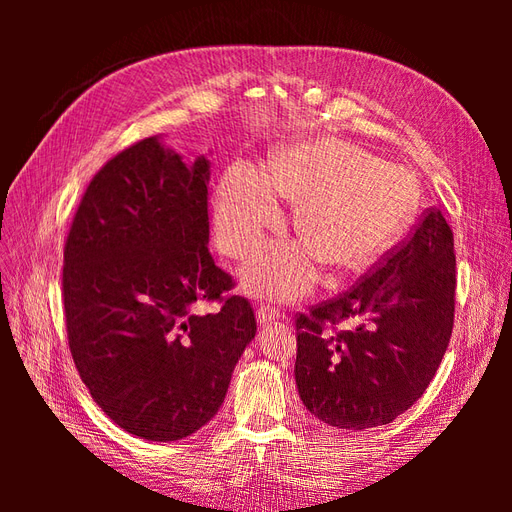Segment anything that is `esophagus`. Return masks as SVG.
<instances>
[{"label": "esophagus", "instance_id": "obj_1", "mask_svg": "<svg viewBox=\"0 0 512 512\" xmlns=\"http://www.w3.org/2000/svg\"><path fill=\"white\" fill-rule=\"evenodd\" d=\"M256 314H258L260 324H269V322H275L277 318H280V312H277L273 305H265V303H260Z\"/></svg>", "mask_w": 512, "mask_h": 512}]
</instances>
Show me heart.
Wrapping results in <instances>:
<instances>
[{"mask_svg": "<svg viewBox=\"0 0 512 512\" xmlns=\"http://www.w3.org/2000/svg\"><path fill=\"white\" fill-rule=\"evenodd\" d=\"M277 196L297 205L301 241L267 247L243 271L247 288L275 299L312 290L318 262L333 275L365 271L406 235L421 205L408 168L333 136L301 138L277 153L269 175L243 162L224 173L213 222L226 256H250L282 226Z\"/></svg>", "mask_w": 512, "mask_h": 512, "instance_id": "heart-1", "label": "heart"}]
</instances>
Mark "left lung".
Wrapping results in <instances>:
<instances>
[{
	"mask_svg": "<svg viewBox=\"0 0 512 512\" xmlns=\"http://www.w3.org/2000/svg\"><path fill=\"white\" fill-rule=\"evenodd\" d=\"M453 230L427 211L410 241L374 273L297 318V380L305 408L337 429L393 423L425 393L455 318ZM353 329L326 335L331 323Z\"/></svg>",
	"mask_w": 512,
	"mask_h": 512,
	"instance_id": "obj_1",
	"label": "left lung"
}]
</instances>
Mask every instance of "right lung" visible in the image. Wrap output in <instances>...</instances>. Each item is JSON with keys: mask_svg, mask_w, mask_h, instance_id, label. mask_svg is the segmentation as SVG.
Returning a JSON list of instances; mask_svg holds the SVG:
<instances>
[{"mask_svg": "<svg viewBox=\"0 0 512 512\" xmlns=\"http://www.w3.org/2000/svg\"><path fill=\"white\" fill-rule=\"evenodd\" d=\"M211 162L185 164L162 136L102 166L64 250V312L76 369L132 436L175 442L224 404L256 335L254 309L209 254ZM223 309L197 314L200 300Z\"/></svg>", "mask_w": 512, "mask_h": 512, "instance_id": "1", "label": "right lung"}]
</instances>
